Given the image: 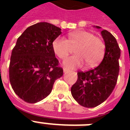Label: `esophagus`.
<instances>
[{"mask_svg": "<svg viewBox=\"0 0 130 130\" xmlns=\"http://www.w3.org/2000/svg\"><path fill=\"white\" fill-rule=\"evenodd\" d=\"M67 71H68V69H67V68L64 67V68H63V72H64V73H66Z\"/></svg>", "mask_w": 130, "mask_h": 130, "instance_id": "34e87169", "label": "esophagus"}]
</instances>
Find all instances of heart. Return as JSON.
Here are the masks:
<instances>
[{
	"label": "heart",
	"mask_w": 130,
	"mask_h": 130,
	"mask_svg": "<svg viewBox=\"0 0 130 130\" xmlns=\"http://www.w3.org/2000/svg\"><path fill=\"white\" fill-rule=\"evenodd\" d=\"M73 56L67 57L63 61L64 66L74 69L86 64L87 67H93L99 63L104 55L105 45L99 38L84 30L73 31L67 36V40L58 37L53 42L54 53L60 59L67 57L71 46H76Z\"/></svg>",
	"instance_id": "heart-1"
}]
</instances>
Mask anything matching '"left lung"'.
I'll return each instance as SVG.
<instances>
[{"label": "left lung", "instance_id": "obj_1", "mask_svg": "<svg viewBox=\"0 0 130 130\" xmlns=\"http://www.w3.org/2000/svg\"><path fill=\"white\" fill-rule=\"evenodd\" d=\"M101 29L99 26H94ZM105 45V55L99 66L86 72H77V80L71 88L77 103L93 108L106 101L113 92L119 75L121 50L115 38L109 31H101Z\"/></svg>", "mask_w": 130, "mask_h": 130}]
</instances>
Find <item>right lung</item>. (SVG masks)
<instances>
[{
    "label": "right lung",
    "instance_id": "right-lung-1",
    "mask_svg": "<svg viewBox=\"0 0 130 130\" xmlns=\"http://www.w3.org/2000/svg\"><path fill=\"white\" fill-rule=\"evenodd\" d=\"M61 29L40 22L29 26L17 40L11 53L9 79L15 94L28 103H36L51 94L63 69L53 49Z\"/></svg>",
    "mask_w": 130,
    "mask_h": 130
}]
</instances>
